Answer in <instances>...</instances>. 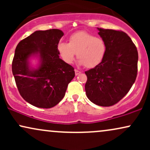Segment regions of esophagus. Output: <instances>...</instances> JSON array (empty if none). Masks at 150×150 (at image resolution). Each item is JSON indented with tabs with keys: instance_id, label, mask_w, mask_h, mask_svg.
Masks as SVG:
<instances>
[{
	"instance_id": "1",
	"label": "esophagus",
	"mask_w": 150,
	"mask_h": 150,
	"mask_svg": "<svg viewBox=\"0 0 150 150\" xmlns=\"http://www.w3.org/2000/svg\"><path fill=\"white\" fill-rule=\"evenodd\" d=\"M75 75H78L81 73V72L78 70H75Z\"/></svg>"
}]
</instances>
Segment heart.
I'll return each instance as SVG.
<instances>
[{
    "label": "heart",
    "mask_w": 150,
    "mask_h": 150,
    "mask_svg": "<svg viewBox=\"0 0 150 150\" xmlns=\"http://www.w3.org/2000/svg\"><path fill=\"white\" fill-rule=\"evenodd\" d=\"M57 49L60 56L68 64L73 63L77 53L79 65L92 68L100 64L104 59L106 44L102 38L87 32H77L70 36L68 44L59 43Z\"/></svg>",
    "instance_id": "1"
}]
</instances>
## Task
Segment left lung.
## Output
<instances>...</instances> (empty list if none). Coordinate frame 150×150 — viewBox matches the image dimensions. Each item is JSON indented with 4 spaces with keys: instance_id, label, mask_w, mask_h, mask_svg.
<instances>
[{
    "instance_id": "left-lung-1",
    "label": "left lung",
    "mask_w": 150,
    "mask_h": 150,
    "mask_svg": "<svg viewBox=\"0 0 150 150\" xmlns=\"http://www.w3.org/2000/svg\"><path fill=\"white\" fill-rule=\"evenodd\" d=\"M97 29L106 42V53L100 64L85 72V92L94 104L111 106L123 99L135 82L138 53L125 32Z\"/></svg>"
}]
</instances>
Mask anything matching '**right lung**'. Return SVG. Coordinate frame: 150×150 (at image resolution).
I'll return each mask as SVG.
<instances>
[{
	"mask_svg": "<svg viewBox=\"0 0 150 150\" xmlns=\"http://www.w3.org/2000/svg\"><path fill=\"white\" fill-rule=\"evenodd\" d=\"M63 34L57 29L36 31L15 49L12 63L15 83L22 97L34 106L49 108L57 105L75 77L73 67L59 58L57 47ZM32 56L39 58L37 69L29 65Z\"/></svg>",
	"mask_w": 150,
	"mask_h": 150,
	"instance_id": "add662e5",
	"label": "right lung"
}]
</instances>
